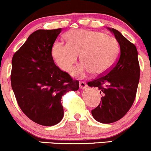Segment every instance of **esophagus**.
<instances>
[{
  "instance_id": "34e87169",
  "label": "esophagus",
  "mask_w": 151,
  "mask_h": 151,
  "mask_svg": "<svg viewBox=\"0 0 151 151\" xmlns=\"http://www.w3.org/2000/svg\"><path fill=\"white\" fill-rule=\"evenodd\" d=\"M80 89H85L88 88V85L85 82H83V81H81L80 82Z\"/></svg>"
}]
</instances>
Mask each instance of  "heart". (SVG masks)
<instances>
[{"instance_id":"heart-1","label":"heart","mask_w":151,"mask_h":151,"mask_svg":"<svg viewBox=\"0 0 151 151\" xmlns=\"http://www.w3.org/2000/svg\"><path fill=\"white\" fill-rule=\"evenodd\" d=\"M66 42H56L52 48L55 62L63 71H70L78 55L82 63L73 75L83 77L91 72L101 75L106 72L116 61L119 45L113 36L101 32L76 29L68 32Z\"/></svg>"}]
</instances>
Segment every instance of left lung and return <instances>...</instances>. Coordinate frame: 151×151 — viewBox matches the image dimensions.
<instances>
[{"mask_svg":"<svg viewBox=\"0 0 151 151\" xmlns=\"http://www.w3.org/2000/svg\"><path fill=\"white\" fill-rule=\"evenodd\" d=\"M120 46V53L115 64L88 86L97 87L102 95L98 107L92 110L96 121L103 124L115 122L127 113L135 99L139 80V65L136 46L118 30L109 28Z\"/></svg>","mask_w":151,"mask_h":151,"instance_id":"obj_1","label":"left lung"}]
</instances>
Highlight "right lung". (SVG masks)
<instances>
[{"label":"right lung","instance_id":"right-lung-1","mask_svg":"<svg viewBox=\"0 0 151 151\" xmlns=\"http://www.w3.org/2000/svg\"><path fill=\"white\" fill-rule=\"evenodd\" d=\"M61 28L32 33L12 58V87L24 114L38 124L53 126L61 121V98L79 89V81L55 64L52 47Z\"/></svg>","mask_w":151,"mask_h":151}]
</instances>
